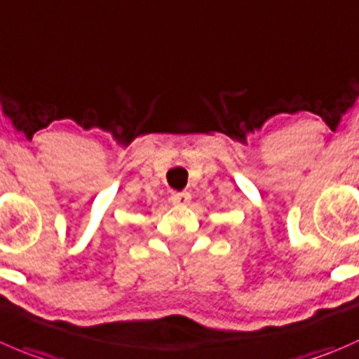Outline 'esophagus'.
I'll list each match as a JSON object with an SVG mask.
<instances>
[{
    "label": "esophagus",
    "mask_w": 359,
    "mask_h": 359,
    "mask_svg": "<svg viewBox=\"0 0 359 359\" xmlns=\"http://www.w3.org/2000/svg\"><path fill=\"white\" fill-rule=\"evenodd\" d=\"M170 201H172L173 205H177V207H186V205H189V201H191V194L189 193H172Z\"/></svg>",
    "instance_id": "esophagus-1"
}]
</instances>
